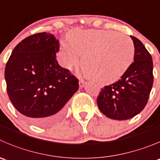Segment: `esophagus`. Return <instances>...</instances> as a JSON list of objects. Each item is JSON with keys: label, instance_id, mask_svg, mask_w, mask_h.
Segmentation results:
<instances>
[{"label": "esophagus", "instance_id": "1", "mask_svg": "<svg viewBox=\"0 0 160 160\" xmlns=\"http://www.w3.org/2000/svg\"><path fill=\"white\" fill-rule=\"evenodd\" d=\"M86 84H87V82L85 80H83V79H80V80H79V85H80V88H83Z\"/></svg>", "mask_w": 160, "mask_h": 160}]
</instances>
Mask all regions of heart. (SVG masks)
<instances>
[{
    "mask_svg": "<svg viewBox=\"0 0 160 160\" xmlns=\"http://www.w3.org/2000/svg\"><path fill=\"white\" fill-rule=\"evenodd\" d=\"M134 45L127 35L107 30L74 31L70 42L63 41L58 60L65 68L76 66L82 58L85 73L94 81L110 83L127 71L133 60Z\"/></svg>",
    "mask_w": 160,
    "mask_h": 160,
    "instance_id": "heart-1",
    "label": "heart"
}]
</instances>
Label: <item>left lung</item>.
<instances>
[{
	"instance_id": "obj_1",
	"label": "left lung",
	"mask_w": 160,
	"mask_h": 160,
	"mask_svg": "<svg viewBox=\"0 0 160 160\" xmlns=\"http://www.w3.org/2000/svg\"><path fill=\"white\" fill-rule=\"evenodd\" d=\"M133 63L120 80L101 88L99 109L112 120H125L139 114L147 105L153 83L152 59L143 43L135 37Z\"/></svg>"
}]
</instances>
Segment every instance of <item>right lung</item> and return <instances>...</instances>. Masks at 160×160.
Returning <instances> with one entry per match:
<instances>
[{"label": "right lung", "instance_id": "1", "mask_svg": "<svg viewBox=\"0 0 160 160\" xmlns=\"http://www.w3.org/2000/svg\"><path fill=\"white\" fill-rule=\"evenodd\" d=\"M59 48L51 33L31 35L15 47L5 67L10 100L26 120L40 127L60 119L79 89L78 80L58 63Z\"/></svg>", "mask_w": 160, "mask_h": 160}]
</instances>
